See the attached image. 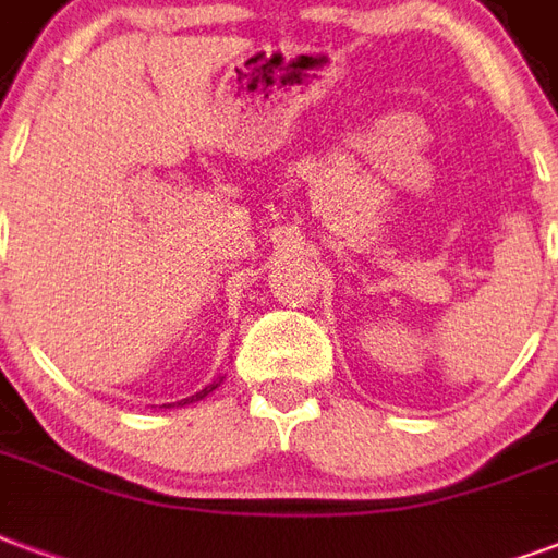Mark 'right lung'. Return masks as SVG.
<instances>
[{
  "instance_id": "1",
  "label": "right lung",
  "mask_w": 558,
  "mask_h": 558,
  "mask_svg": "<svg viewBox=\"0 0 558 558\" xmlns=\"http://www.w3.org/2000/svg\"><path fill=\"white\" fill-rule=\"evenodd\" d=\"M219 384H222V377H217L214 384H207L205 389H198L195 396H186V398H181V401H172V404H160V408H184V404H195V401H202V398L210 396V392H214Z\"/></svg>"
}]
</instances>
